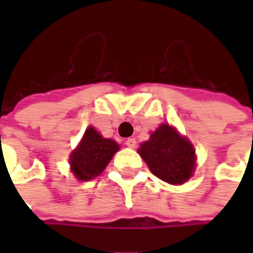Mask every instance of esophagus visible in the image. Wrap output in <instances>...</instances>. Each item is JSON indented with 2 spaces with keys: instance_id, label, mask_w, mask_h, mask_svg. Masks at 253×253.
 <instances>
[{
  "instance_id": "1",
  "label": "esophagus",
  "mask_w": 253,
  "mask_h": 253,
  "mask_svg": "<svg viewBox=\"0 0 253 253\" xmlns=\"http://www.w3.org/2000/svg\"><path fill=\"white\" fill-rule=\"evenodd\" d=\"M126 146L127 148H130V149H134L135 146H137V141L134 139V138H127L126 139Z\"/></svg>"
}]
</instances>
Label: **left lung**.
<instances>
[{
  "label": "left lung",
  "instance_id": "8db88e82",
  "mask_svg": "<svg viewBox=\"0 0 253 253\" xmlns=\"http://www.w3.org/2000/svg\"><path fill=\"white\" fill-rule=\"evenodd\" d=\"M154 176L170 184H183L195 169V150L169 125H161L138 149Z\"/></svg>",
  "mask_w": 253,
  "mask_h": 253
}]
</instances>
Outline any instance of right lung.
<instances>
[{"instance_id": "right-lung-1", "label": "right lung", "mask_w": 253, "mask_h": 253, "mask_svg": "<svg viewBox=\"0 0 253 253\" xmlns=\"http://www.w3.org/2000/svg\"><path fill=\"white\" fill-rule=\"evenodd\" d=\"M118 150L119 145L115 141L103 138L93 127H89L81 143L70 156L73 173L80 180L93 179L104 170Z\"/></svg>"}]
</instances>
